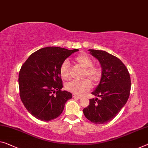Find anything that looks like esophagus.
<instances>
[{
	"label": "esophagus",
	"instance_id": "34e87169",
	"mask_svg": "<svg viewBox=\"0 0 148 148\" xmlns=\"http://www.w3.org/2000/svg\"><path fill=\"white\" fill-rule=\"evenodd\" d=\"M73 97L75 98V99H81V98L80 96H79V95H77L75 94H73Z\"/></svg>",
	"mask_w": 148,
	"mask_h": 148
}]
</instances>
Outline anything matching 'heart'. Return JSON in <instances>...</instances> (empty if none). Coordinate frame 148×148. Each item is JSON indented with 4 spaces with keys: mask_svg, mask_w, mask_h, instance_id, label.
<instances>
[{
    "mask_svg": "<svg viewBox=\"0 0 148 148\" xmlns=\"http://www.w3.org/2000/svg\"><path fill=\"white\" fill-rule=\"evenodd\" d=\"M74 63L84 68L82 77H87L93 84H97L101 81L102 71L101 68L93 65V60L90 57L85 53H81L74 58ZM60 74L62 79L65 81L70 79V64L67 60L63 61L60 67ZM84 79L81 81H73L68 83L65 88L68 91L77 95H82L91 87L90 81Z\"/></svg>",
    "mask_w": 148,
    "mask_h": 148,
    "instance_id": "1",
    "label": "heart"
}]
</instances>
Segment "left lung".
<instances>
[{"mask_svg":"<svg viewBox=\"0 0 148 148\" xmlns=\"http://www.w3.org/2000/svg\"><path fill=\"white\" fill-rule=\"evenodd\" d=\"M89 51L101 63L102 77L92 92L99 99H90L83 113L92 123L103 124L111 121L126 103L130 93V76L125 65L116 57L105 51Z\"/></svg>","mask_w":148,"mask_h":148,"instance_id":"1","label":"left lung"}]
</instances>
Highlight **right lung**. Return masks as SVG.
Here are the masks:
<instances>
[{"label":"right lung","instance_id":"add662e5","mask_svg":"<svg viewBox=\"0 0 148 148\" xmlns=\"http://www.w3.org/2000/svg\"><path fill=\"white\" fill-rule=\"evenodd\" d=\"M79 49L47 47L34 52L19 72L20 99L28 112L38 120L49 121L62 113L71 92L62 90L60 67Z\"/></svg>","mask_w":148,"mask_h":148}]
</instances>
